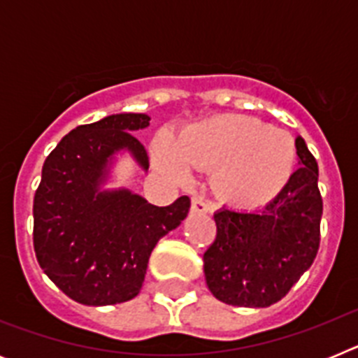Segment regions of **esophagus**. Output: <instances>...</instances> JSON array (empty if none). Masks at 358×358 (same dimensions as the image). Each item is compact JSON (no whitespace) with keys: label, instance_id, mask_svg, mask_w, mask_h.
Wrapping results in <instances>:
<instances>
[{"label":"esophagus","instance_id":"1","mask_svg":"<svg viewBox=\"0 0 358 358\" xmlns=\"http://www.w3.org/2000/svg\"><path fill=\"white\" fill-rule=\"evenodd\" d=\"M211 206L204 199H192V213H210Z\"/></svg>","mask_w":358,"mask_h":358}]
</instances>
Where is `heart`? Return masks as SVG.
Returning a JSON list of instances; mask_svg holds the SVG:
<instances>
[{
    "mask_svg": "<svg viewBox=\"0 0 358 358\" xmlns=\"http://www.w3.org/2000/svg\"><path fill=\"white\" fill-rule=\"evenodd\" d=\"M154 161L179 182L189 169L213 170V188L236 208H260L287 188L297 161L296 140L283 129L245 115H220L186 127L173 141L166 131L154 143Z\"/></svg>",
    "mask_w": 358,
    "mask_h": 358,
    "instance_id": "heart-1",
    "label": "heart"
}]
</instances>
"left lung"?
Segmentation results:
<instances>
[{"label":"left lung","mask_w":358,"mask_h":358,"mask_svg":"<svg viewBox=\"0 0 358 358\" xmlns=\"http://www.w3.org/2000/svg\"><path fill=\"white\" fill-rule=\"evenodd\" d=\"M301 169L262 211H215L217 238L204 252V278L218 301L245 308L278 303L314 264L322 199L317 161L296 140Z\"/></svg>","instance_id":"8db88e82"}]
</instances>
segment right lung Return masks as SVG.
<instances>
[{
    "label": "right lung",
    "instance_id": "1",
    "mask_svg": "<svg viewBox=\"0 0 358 358\" xmlns=\"http://www.w3.org/2000/svg\"><path fill=\"white\" fill-rule=\"evenodd\" d=\"M143 113L110 115L66 134L43 164L34 197V249L44 274L73 301L125 303L140 294L152 249L188 215L189 199L154 206L129 188H107L118 154L143 172L148 156L132 132Z\"/></svg>",
    "mask_w": 358,
    "mask_h": 358
}]
</instances>
